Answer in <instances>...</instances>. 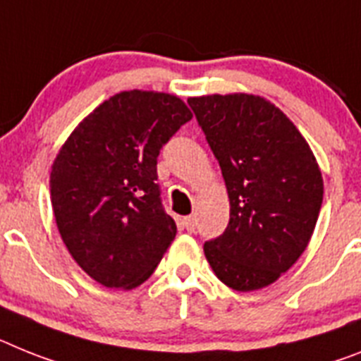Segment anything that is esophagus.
<instances>
[{
  "label": "esophagus",
  "mask_w": 361,
  "mask_h": 361,
  "mask_svg": "<svg viewBox=\"0 0 361 361\" xmlns=\"http://www.w3.org/2000/svg\"><path fill=\"white\" fill-rule=\"evenodd\" d=\"M183 226L187 227V231H195V229H196V218L195 216H185V218H183Z\"/></svg>",
  "instance_id": "1"
}]
</instances>
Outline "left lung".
Listing matches in <instances>:
<instances>
[{
    "mask_svg": "<svg viewBox=\"0 0 361 361\" xmlns=\"http://www.w3.org/2000/svg\"><path fill=\"white\" fill-rule=\"evenodd\" d=\"M220 163L229 224L204 244L214 275L237 292L275 283L307 250L323 204V176L298 126L264 97H189Z\"/></svg>",
    "mask_w": 361,
    "mask_h": 361,
    "instance_id": "8db88e82",
    "label": "left lung"
}]
</instances>
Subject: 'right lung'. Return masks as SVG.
Segmentation results:
<instances>
[{"instance_id":"right-lung-1","label":"right lung","mask_w":361,"mask_h":361,"mask_svg":"<svg viewBox=\"0 0 361 361\" xmlns=\"http://www.w3.org/2000/svg\"><path fill=\"white\" fill-rule=\"evenodd\" d=\"M190 117L172 93H115L77 124L54 157L51 205L60 237L106 288L143 284L174 240L156 165L163 145Z\"/></svg>"}]
</instances>
